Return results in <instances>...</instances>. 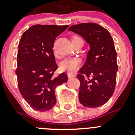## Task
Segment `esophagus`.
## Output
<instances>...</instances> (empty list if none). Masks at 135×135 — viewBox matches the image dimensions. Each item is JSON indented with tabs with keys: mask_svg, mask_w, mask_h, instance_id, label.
I'll use <instances>...</instances> for the list:
<instances>
[{
	"mask_svg": "<svg viewBox=\"0 0 135 135\" xmlns=\"http://www.w3.org/2000/svg\"><path fill=\"white\" fill-rule=\"evenodd\" d=\"M68 78H74L75 76H76V75L74 74H72V73L68 72Z\"/></svg>",
	"mask_w": 135,
	"mask_h": 135,
	"instance_id": "34e87169",
	"label": "esophagus"
}]
</instances>
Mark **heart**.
I'll use <instances>...</instances> for the list:
<instances>
[{
    "mask_svg": "<svg viewBox=\"0 0 135 135\" xmlns=\"http://www.w3.org/2000/svg\"><path fill=\"white\" fill-rule=\"evenodd\" d=\"M80 39L78 37H74L72 40ZM80 64V60L78 57H68L64 59L59 65V68L61 71H68L69 72H73L79 67Z\"/></svg>",
    "mask_w": 135,
    "mask_h": 135,
    "instance_id": "b5f03b06",
    "label": "heart"
}]
</instances>
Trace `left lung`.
I'll return each mask as SVG.
<instances>
[{"label":"left lung","instance_id":"left-lung-1","mask_svg":"<svg viewBox=\"0 0 135 135\" xmlns=\"http://www.w3.org/2000/svg\"><path fill=\"white\" fill-rule=\"evenodd\" d=\"M68 30L80 35L90 47L77 75L80 102L88 108L102 106L112 96L117 82L118 65L113 39L108 30L96 23L74 25Z\"/></svg>","mask_w":135,"mask_h":135}]
</instances>
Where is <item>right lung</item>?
<instances>
[{
	"label": "right lung",
	"instance_id": "add662e5",
	"mask_svg": "<svg viewBox=\"0 0 135 135\" xmlns=\"http://www.w3.org/2000/svg\"><path fill=\"white\" fill-rule=\"evenodd\" d=\"M68 27L35 25L22 35L15 73L20 93L35 110L52 109L56 104L55 88L68 81L65 73L54 76L58 68L53 47L57 37Z\"/></svg>",
	"mask_w": 135,
	"mask_h": 135
}]
</instances>
